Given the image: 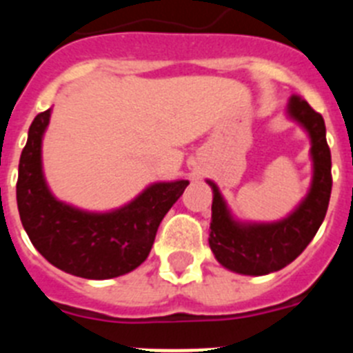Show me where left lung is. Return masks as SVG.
Listing matches in <instances>:
<instances>
[{"label":"left lung","instance_id":"1","mask_svg":"<svg viewBox=\"0 0 353 353\" xmlns=\"http://www.w3.org/2000/svg\"><path fill=\"white\" fill-rule=\"evenodd\" d=\"M288 117L310 134L313 159L310 192L288 217L276 223H239L230 214L217 185L207 180L214 192L208 244L217 261L233 272L265 276L281 270L307 248L325 219L332 189L325 121L299 95L288 101Z\"/></svg>","mask_w":353,"mask_h":353}]
</instances>
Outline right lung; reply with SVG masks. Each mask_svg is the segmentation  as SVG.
I'll return each instance as SVG.
<instances>
[{"mask_svg":"<svg viewBox=\"0 0 353 353\" xmlns=\"http://www.w3.org/2000/svg\"><path fill=\"white\" fill-rule=\"evenodd\" d=\"M51 109L37 114L19 161L17 208L31 244L51 265L84 279L123 276L146 260L157 228L187 180L146 187L125 207L86 212L56 199L42 171V136Z\"/></svg>","mask_w":353,"mask_h":353,"instance_id":"right-lung-1","label":"right lung"}]
</instances>
